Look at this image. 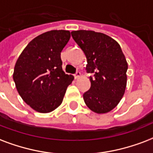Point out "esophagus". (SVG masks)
<instances>
[{
  "instance_id": "obj_1",
  "label": "esophagus",
  "mask_w": 153,
  "mask_h": 153,
  "mask_svg": "<svg viewBox=\"0 0 153 153\" xmlns=\"http://www.w3.org/2000/svg\"><path fill=\"white\" fill-rule=\"evenodd\" d=\"M80 75H81V73L79 71H77L75 74H74V78L75 79H79V77H80Z\"/></svg>"
}]
</instances>
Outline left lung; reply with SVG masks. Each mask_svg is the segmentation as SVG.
I'll return each instance as SVG.
<instances>
[{
    "mask_svg": "<svg viewBox=\"0 0 153 153\" xmlns=\"http://www.w3.org/2000/svg\"><path fill=\"white\" fill-rule=\"evenodd\" d=\"M71 36L84 52L91 87L83 94L87 107L95 113L109 112L123 98L127 85L128 63L120 45L108 35L91 30L72 31Z\"/></svg>",
    "mask_w": 153,
    "mask_h": 153,
    "instance_id": "left-lung-1",
    "label": "left lung"
}]
</instances>
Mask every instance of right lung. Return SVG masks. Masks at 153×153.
Returning a JSON list of instances; mask_svg holds the SVG:
<instances>
[{
  "label": "right lung",
  "mask_w": 153,
  "mask_h": 153,
  "mask_svg": "<svg viewBox=\"0 0 153 153\" xmlns=\"http://www.w3.org/2000/svg\"><path fill=\"white\" fill-rule=\"evenodd\" d=\"M70 38L68 30L44 33L26 45L15 64L13 77L17 91L36 111L55 110L74 79L62 67L61 52Z\"/></svg>",
  "instance_id": "right-lung-1"
}]
</instances>
